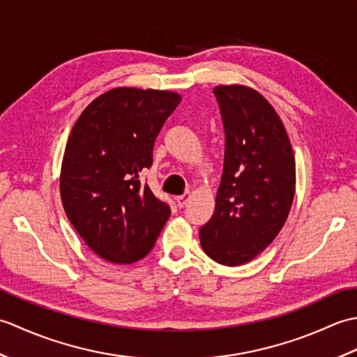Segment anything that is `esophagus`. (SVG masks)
Listing matches in <instances>:
<instances>
[{
    "label": "esophagus",
    "instance_id": "esophagus-1",
    "mask_svg": "<svg viewBox=\"0 0 357 357\" xmlns=\"http://www.w3.org/2000/svg\"><path fill=\"white\" fill-rule=\"evenodd\" d=\"M174 199H176V204H178L179 207H184L185 204L188 202V199H190V192L184 193L183 196H176V198H174Z\"/></svg>",
    "mask_w": 357,
    "mask_h": 357
}]
</instances>
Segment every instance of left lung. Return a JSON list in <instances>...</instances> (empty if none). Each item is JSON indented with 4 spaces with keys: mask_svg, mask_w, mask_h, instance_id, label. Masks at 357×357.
<instances>
[{
    "mask_svg": "<svg viewBox=\"0 0 357 357\" xmlns=\"http://www.w3.org/2000/svg\"><path fill=\"white\" fill-rule=\"evenodd\" d=\"M225 132L224 172L201 247L236 267L267 248L290 213L296 162L285 127L265 98L241 84L213 89Z\"/></svg>",
    "mask_w": 357,
    "mask_h": 357,
    "instance_id": "obj_1",
    "label": "left lung"
}]
</instances>
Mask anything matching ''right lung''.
<instances>
[{
	"label": "right lung",
	"mask_w": 357,
	"mask_h": 357,
	"mask_svg": "<svg viewBox=\"0 0 357 357\" xmlns=\"http://www.w3.org/2000/svg\"><path fill=\"white\" fill-rule=\"evenodd\" d=\"M179 102L169 90L116 87L72 128L59 176L63 207L87 247L112 264L142 259L170 216L139 173L150 169L156 136Z\"/></svg>",
	"instance_id": "add662e5"
}]
</instances>
